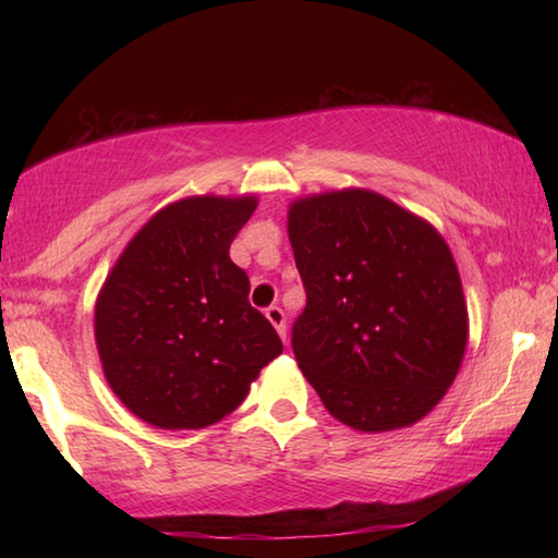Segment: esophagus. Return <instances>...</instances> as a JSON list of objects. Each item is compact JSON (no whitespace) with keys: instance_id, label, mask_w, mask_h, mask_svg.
I'll use <instances>...</instances> for the list:
<instances>
[{"instance_id":"34e87169","label":"esophagus","mask_w":558,"mask_h":558,"mask_svg":"<svg viewBox=\"0 0 558 558\" xmlns=\"http://www.w3.org/2000/svg\"><path fill=\"white\" fill-rule=\"evenodd\" d=\"M266 317L270 319V325L278 329V335L282 337V342H288V329H286V313L278 305H270L266 310Z\"/></svg>"}]
</instances>
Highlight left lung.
Returning a JSON list of instances; mask_svg holds the SVG:
<instances>
[{
	"mask_svg": "<svg viewBox=\"0 0 558 558\" xmlns=\"http://www.w3.org/2000/svg\"><path fill=\"white\" fill-rule=\"evenodd\" d=\"M288 233L307 298L292 352L325 409L366 433L421 421L446 396L468 344L448 243L364 189L295 202Z\"/></svg>",
	"mask_w": 558,
	"mask_h": 558,
	"instance_id": "1",
	"label": "left lung"
}]
</instances>
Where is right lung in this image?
<instances>
[{
  "mask_svg": "<svg viewBox=\"0 0 558 558\" xmlns=\"http://www.w3.org/2000/svg\"><path fill=\"white\" fill-rule=\"evenodd\" d=\"M256 199L194 196L155 214L128 243L96 305L110 389L157 428H204L241 405L282 352L229 256Z\"/></svg>",
  "mask_w": 558,
  "mask_h": 558,
  "instance_id": "obj_1",
  "label": "right lung"
}]
</instances>
